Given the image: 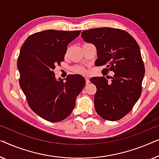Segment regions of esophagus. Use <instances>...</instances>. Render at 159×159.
Here are the masks:
<instances>
[{"label":"esophagus","mask_w":159,"mask_h":159,"mask_svg":"<svg viewBox=\"0 0 159 159\" xmlns=\"http://www.w3.org/2000/svg\"><path fill=\"white\" fill-rule=\"evenodd\" d=\"M89 83H90V80H89V78L86 77V84H89Z\"/></svg>","instance_id":"esophagus-1"}]
</instances>
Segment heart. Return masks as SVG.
Instances as JSON below:
<instances>
[{
	"instance_id": "heart-1",
	"label": "heart",
	"mask_w": 159,
	"mask_h": 159,
	"mask_svg": "<svg viewBox=\"0 0 159 159\" xmlns=\"http://www.w3.org/2000/svg\"><path fill=\"white\" fill-rule=\"evenodd\" d=\"M71 70L74 73H79V74H84L86 73V68L83 66H75L72 67Z\"/></svg>"
}]
</instances>
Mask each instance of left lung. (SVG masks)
Masks as SVG:
<instances>
[{"mask_svg":"<svg viewBox=\"0 0 159 159\" xmlns=\"http://www.w3.org/2000/svg\"><path fill=\"white\" fill-rule=\"evenodd\" d=\"M81 37L97 48L95 66H105L102 73L107 79L104 76L90 79L97 87L96 111L109 121L122 119L132 110L142 93L145 66L139 45L133 36L120 29H91L82 32ZM109 71L115 73L113 77L107 75Z\"/></svg>","mask_w":159,"mask_h":159,"instance_id":"obj_1","label":"left lung"}]
</instances>
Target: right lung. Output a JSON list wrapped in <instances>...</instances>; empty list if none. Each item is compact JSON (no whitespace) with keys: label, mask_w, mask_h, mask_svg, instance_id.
Returning <instances> with one entry per match:
<instances>
[{"label":"right lung","mask_w":159,"mask_h":159,"mask_svg":"<svg viewBox=\"0 0 159 159\" xmlns=\"http://www.w3.org/2000/svg\"><path fill=\"white\" fill-rule=\"evenodd\" d=\"M81 31L44 30L30 35L17 60L19 85L31 109L51 122L72 113L75 99L86 84L80 75H68L66 81L55 79V66L64 61L67 47Z\"/></svg>","instance_id":"right-lung-1"}]
</instances>
